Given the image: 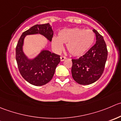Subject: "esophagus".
I'll return each instance as SVG.
<instances>
[{
    "label": "esophagus",
    "mask_w": 121,
    "mask_h": 121,
    "mask_svg": "<svg viewBox=\"0 0 121 121\" xmlns=\"http://www.w3.org/2000/svg\"><path fill=\"white\" fill-rule=\"evenodd\" d=\"M65 59H66V57H64V56H61L60 57V60L61 61H63L65 60Z\"/></svg>",
    "instance_id": "34e87169"
}]
</instances>
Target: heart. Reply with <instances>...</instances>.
I'll return each mask as SVG.
<instances>
[{
    "label": "heart",
    "mask_w": 121,
    "mask_h": 121,
    "mask_svg": "<svg viewBox=\"0 0 121 121\" xmlns=\"http://www.w3.org/2000/svg\"><path fill=\"white\" fill-rule=\"evenodd\" d=\"M95 39V34L92 30L74 28L64 29L59 32L57 37H53L51 44L56 52L63 49L66 44L67 50L73 56H80L87 52L92 46Z\"/></svg>",
    "instance_id": "obj_1"
}]
</instances>
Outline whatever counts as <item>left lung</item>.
<instances>
[{"label":"left lung","mask_w":121,"mask_h":121,"mask_svg":"<svg viewBox=\"0 0 121 121\" xmlns=\"http://www.w3.org/2000/svg\"><path fill=\"white\" fill-rule=\"evenodd\" d=\"M96 44L84 55L72 59L71 74L77 83L87 85L98 80L103 74L108 57V50L104 37L95 29Z\"/></svg>","instance_id":"8db88e82"}]
</instances>
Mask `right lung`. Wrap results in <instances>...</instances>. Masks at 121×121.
<instances>
[{"mask_svg":"<svg viewBox=\"0 0 121 121\" xmlns=\"http://www.w3.org/2000/svg\"><path fill=\"white\" fill-rule=\"evenodd\" d=\"M36 34L43 35L51 41L54 33L48 23L35 25L23 32L16 47V60L22 77L30 84L38 86L44 85L52 79L60 62V56L43 50L34 59H28L22 51L23 39L27 35Z\"/></svg>","mask_w":121,"mask_h":121,"instance_id":"add662e5","label":"right lung"}]
</instances>
